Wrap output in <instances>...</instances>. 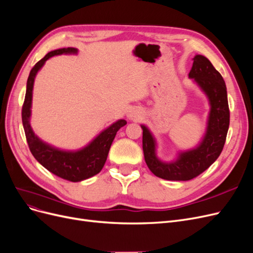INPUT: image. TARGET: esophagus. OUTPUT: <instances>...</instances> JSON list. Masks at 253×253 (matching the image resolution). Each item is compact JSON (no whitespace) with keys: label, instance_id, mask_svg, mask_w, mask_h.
I'll use <instances>...</instances> for the list:
<instances>
[{"label":"esophagus","instance_id":"1","mask_svg":"<svg viewBox=\"0 0 253 253\" xmlns=\"http://www.w3.org/2000/svg\"><path fill=\"white\" fill-rule=\"evenodd\" d=\"M128 117H129V119H130V120H135V119H138V118H140V116H138V113H137L136 111H134V110L130 111V112H129V115H128Z\"/></svg>","mask_w":253,"mask_h":253}]
</instances>
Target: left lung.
<instances>
[{
    "instance_id": "1",
    "label": "left lung",
    "mask_w": 253,
    "mask_h": 253,
    "mask_svg": "<svg viewBox=\"0 0 253 253\" xmlns=\"http://www.w3.org/2000/svg\"><path fill=\"white\" fill-rule=\"evenodd\" d=\"M192 60L189 78L205 91L211 106L207 131L199 147L180 153L175 162L163 163L156 156V141L142 126L146 164L154 175L168 181H189L208 169L221 154L229 128L230 112L223 77L205 56L198 54Z\"/></svg>"
}]
</instances>
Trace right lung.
<instances>
[{
    "mask_svg": "<svg viewBox=\"0 0 253 253\" xmlns=\"http://www.w3.org/2000/svg\"><path fill=\"white\" fill-rule=\"evenodd\" d=\"M76 48H61L48 52L32 67L27 80L25 100L22 107V122L25 131L28 147L32 156L54 175L70 182H80L97 174L102 170L107 160L110 146L115 140L118 130L127 124L125 120H120L97 135L87 147L76 152L62 151L43 143L34 133L30 127V107L32 100V88L37 72L44 63L56 54L76 53Z\"/></svg>",
    "mask_w": 253,
    "mask_h": 253,
    "instance_id": "obj_1",
    "label": "right lung"
}]
</instances>
